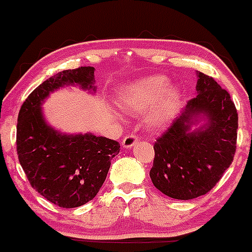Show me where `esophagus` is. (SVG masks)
Here are the masks:
<instances>
[{
    "instance_id": "1",
    "label": "esophagus",
    "mask_w": 252,
    "mask_h": 252,
    "mask_svg": "<svg viewBox=\"0 0 252 252\" xmlns=\"http://www.w3.org/2000/svg\"><path fill=\"white\" fill-rule=\"evenodd\" d=\"M137 141H139V137H137L136 135H133V133H128V135H126V136L122 139V146L126 149L132 148V146L136 145Z\"/></svg>"
}]
</instances>
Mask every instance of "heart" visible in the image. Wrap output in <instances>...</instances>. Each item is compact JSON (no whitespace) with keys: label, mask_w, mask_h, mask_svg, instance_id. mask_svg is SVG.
Returning a JSON list of instances; mask_svg holds the SVG:
<instances>
[{"label":"heart","mask_w":252,"mask_h":252,"mask_svg":"<svg viewBox=\"0 0 252 252\" xmlns=\"http://www.w3.org/2000/svg\"><path fill=\"white\" fill-rule=\"evenodd\" d=\"M166 87V78L153 75L126 87L120 93L119 101L122 107L131 112H141L153 104L149 120L153 125H162L173 116L179 103L178 91Z\"/></svg>","instance_id":"b5f03b06"}]
</instances>
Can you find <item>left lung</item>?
<instances>
[{"mask_svg":"<svg viewBox=\"0 0 252 252\" xmlns=\"http://www.w3.org/2000/svg\"><path fill=\"white\" fill-rule=\"evenodd\" d=\"M201 113L210 125L189 133L192 117ZM237 128L239 115L230 93L212 77L198 73L197 95L154 144V186L182 201L207 194L232 164Z\"/></svg>","mask_w":252,"mask_h":252,"instance_id":"1","label":"left lung"}]
</instances>
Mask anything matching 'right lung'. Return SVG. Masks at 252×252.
<instances>
[{
    "mask_svg": "<svg viewBox=\"0 0 252 252\" xmlns=\"http://www.w3.org/2000/svg\"><path fill=\"white\" fill-rule=\"evenodd\" d=\"M93 82V66L57 73L29 94L17 117L16 150L29 183L62 208L83 206L97 195L120 144L92 133L62 135L45 124L40 104L59 87L75 83L94 91Z\"/></svg>",
    "mask_w": 252,
    "mask_h": 252,
    "instance_id": "add662e5",
    "label": "right lung"
}]
</instances>
